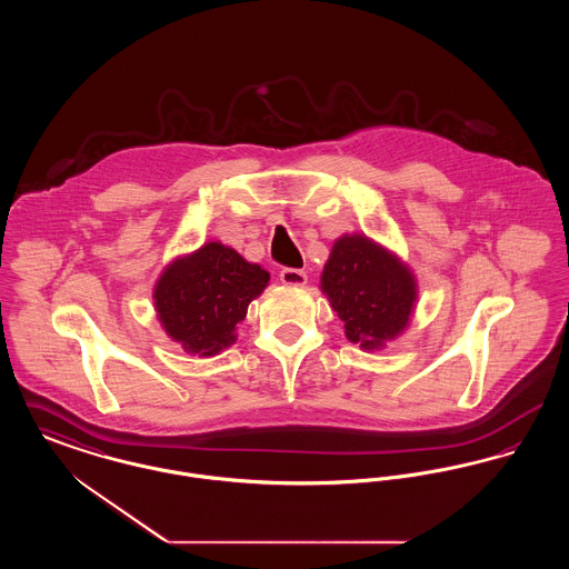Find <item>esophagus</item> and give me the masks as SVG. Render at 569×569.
<instances>
[{
	"mask_svg": "<svg viewBox=\"0 0 569 569\" xmlns=\"http://www.w3.org/2000/svg\"><path fill=\"white\" fill-rule=\"evenodd\" d=\"M279 279L283 286H290V288H302L307 283V272L300 271V269H283L279 272Z\"/></svg>",
	"mask_w": 569,
	"mask_h": 569,
	"instance_id": "1",
	"label": "esophagus"
}]
</instances>
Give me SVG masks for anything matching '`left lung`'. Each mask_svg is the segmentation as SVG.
Masks as SVG:
<instances>
[{"label": "left lung", "instance_id": "obj_1", "mask_svg": "<svg viewBox=\"0 0 569 569\" xmlns=\"http://www.w3.org/2000/svg\"><path fill=\"white\" fill-rule=\"evenodd\" d=\"M320 290L350 343L379 352L407 330L418 305V279L399 253L367 234H341L330 249Z\"/></svg>", "mask_w": 569, "mask_h": 569}]
</instances>
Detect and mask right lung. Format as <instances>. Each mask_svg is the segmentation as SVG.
Listing matches in <instances>:
<instances>
[{
  "mask_svg": "<svg viewBox=\"0 0 569 569\" xmlns=\"http://www.w3.org/2000/svg\"><path fill=\"white\" fill-rule=\"evenodd\" d=\"M269 281L271 274L260 264L209 241L163 267L153 286L158 322L190 356H217L237 343V326Z\"/></svg>",
  "mask_w": 569,
  "mask_h": 569,
  "instance_id": "right-lung-1",
  "label": "right lung"
}]
</instances>
